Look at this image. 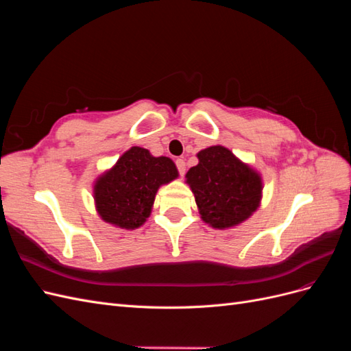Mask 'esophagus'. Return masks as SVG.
<instances>
[{
  "label": "esophagus",
  "mask_w": 351,
  "mask_h": 351,
  "mask_svg": "<svg viewBox=\"0 0 351 351\" xmlns=\"http://www.w3.org/2000/svg\"><path fill=\"white\" fill-rule=\"evenodd\" d=\"M176 165H177V169H178L180 176H184V173H186V162H184V159L178 158L177 161H176Z\"/></svg>",
  "instance_id": "1"
}]
</instances>
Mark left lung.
I'll return each instance as SVG.
<instances>
[{"label":"left lung","instance_id":"left-lung-1","mask_svg":"<svg viewBox=\"0 0 351 351\" xmlns=\"http://www.w3.org/2000/svg\"><path fill=\"white\" fill-rule=\"evenodd\" d=\"M199 164L186 174L199 214L206 224L222 230L239 226L258 209L262 178L224 146L197 154Z\"/></svg>","mask_w":351,"mask_h":351}]
</instances>
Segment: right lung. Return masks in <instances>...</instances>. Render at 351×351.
Here are the masks:
<instances>
[{
	"label": "right lung",
	"mask_w": 351,
	"mask_h": 351,
	"mask_svg": "<svg viewBox=\"0 0 351 351\" xmlns=\"http://www.w3.org/2000/svg\"><path fill=\"white\" fill-rule=\"evenodd\" d=\"M178 171L171 159L152 156L133 146L93 186L99 217L110 224L134 230L151 215L159 186L173 182Z\"/></svg>",
	"instance_id": "right-lung-1"
}]
</instances>
